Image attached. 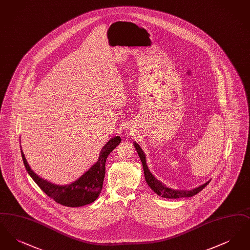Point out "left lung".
<instances>
[{
  "mask_svg": "<svg viewBox=\"0 0 250 250\" xmlns=\"http://www.w3.org/2000/svg\"><path fill=\"white\" fill-rule=\"evenodd\" d=\"M134 146L138 152V155L141 158V161L143 163V171H144V177L148 184V186L152 188V190L155 191V193L158 196H161L163 198L166 199H179V198H188L192 197L196 194H198L200 191H202L209 183L210 181L206 182L205 184H203L202 186L191 189V190H175V189H171L169 188H167L166 186H164L162 183H160L159 181H157L155 178V176L150 172L147 164H146V157L143 153L142 148L140 147V145L138 143H134Z\"/></svg>",
  "mask_w": 250,
  "mask_h": 250,
  "instance_id": "left-lung-1",
  "label": "left lung"
}]
</instances>
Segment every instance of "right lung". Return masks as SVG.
<instances>
[{"instance_id": "obj_1", "label": "right lung", "mask_w": 250, "mask_h": 250, "mask_svg": "<svg viewBox=\"0 0 250 250\" xmlns=\"http://www.w3.org/2000/svg\"><path fill=\"white\" fill-rule=\"evenodd\" d=\"M121 143V138L116 136L109 140L100 151L99 158L83 176L66 186L54 185L47 180L40 178L29 166L23 152L21 156L24 166L30 176L48 197L57 203L67 207H81L95 202L102 190L106 172V160L114 148Z\"/></svg>"}]
</instances>
